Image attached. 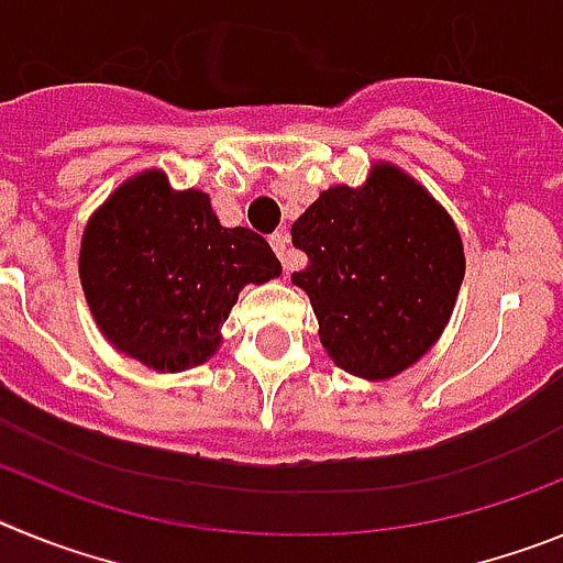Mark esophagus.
Instances as JSON below:
<instances>
[{"instance_id":"34e87169","label":"esophagus","mask_w":563,"mask_h":563,"mask_svg":"<svg viewBox=\"0 0 563 563\" xmlns=\"http://www.w3.org/2000/svg\"><path fill=\"white\" fill-rule=\"evenodd\" d=\"M271 245H273V251H276V256L282 258L285 271H290V267H292V262H290V233L276 231L271 236Z\"/></svg>"}]
</instances>
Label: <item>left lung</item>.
<instances>
[{"instance_id": "obj_1", "label": "left lung", "mask_w": 563, "mask_h": 563, "mask_svg": "<svg viewBox=\"0 0 563 563\" xmlns=\"http://www.w3.org/2000/svg\"><path fill=\"white\" fill-rule=\"evenodd\" d=\"M292 245L310 258L292 285L310 296L321 346L343 372L389 380L449 327L465 276L460 228L395 163L318 194L292 222Z\"/></svg>"}]
</instances>
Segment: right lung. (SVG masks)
I'll use <instances>...</instances> for the list:
<instances>
[{
  "label": "right lung",
  "mask_w": 563,
  "mask_h": 563,
  "mask_svg": "<svg viewBox=\"0 0 563 563\" xmlns=\"http://www.w3.org/2000/svg\"><path fill=\"white\" fill-rule=\"evenodd\" d=\"M78 276L101 335L163 375L220 350L242 287L282 276V262L251 228L220 225L206 191L146 168L87 220Z\"/></svg>",
  "instance_id": "right-lung-1"
}]
</instances>
